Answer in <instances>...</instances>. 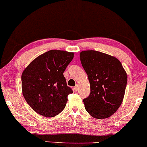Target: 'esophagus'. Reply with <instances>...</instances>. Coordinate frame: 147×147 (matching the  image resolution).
I'll list each match as a JSON object with an SVG mask.
<instances>
[{"label": "esophagus", "mask_w": 147, "mask_h": 147, "mask_svg": "<svg viewBox=\"0 0 147 147\" xmlns=\"http://www.w3.org/2000/svg\"><path fill=\"white\" fill-rule=\"evenodd\" d=\"M74 90H75V91H76V92L78 90V85H76V86L74 87Z\"/></svg>", "instance_id": "obj_1"}]
</instances>
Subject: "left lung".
<instances>
[{"label": "left lung", "instance_id": "8db88e82", "mask_svg": "<svg viewBox=\"0 0 147 147\" xmlns=\"http://www.w3.org/2000/svg\"><path fill=\"white\" fill-rule=\"evenodd\" d=\"M80 59L90 85V94L83 99L86 110L97 119L110 117L123 100L127 76L122 64L95 50L82 51Z\"/></svg>", "mask_w": 147, "mask_h": 147}]
</instances>
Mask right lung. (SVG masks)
Listing matches in <instances>:
<instances>
[{
  "label": "right lung",
  "mask_w": 147,
  "mask_h": 147,
  "mask_svg": "<svg viewBox=\"0 0 147 147\" xmlns=\"http://www.w3.org/2000/svg\"><path fill=\"white\" fill-rule=\"evenodd\" d=\"M74 56V53L52 50L36 57L24 70V97L36 113L54 117L65 108L68 95L73 91L63 73Z\"/></svg>",
  "instance_id": "obj_1"
}]
</instances>
